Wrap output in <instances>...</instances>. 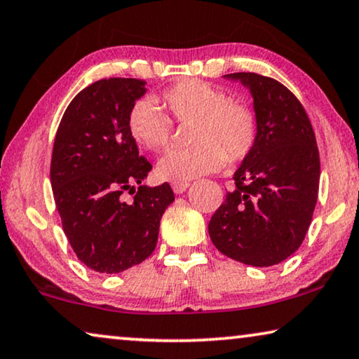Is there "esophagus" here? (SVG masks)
I'll list each match as a JSON object with an SVG mask.
<instances>
[{
    "label": "esophagus",
    "instance_id": "obj_1",
    "mask_svg": "<svg viewBox=\"0 0 359 359\" xmlns=\"http://www.w3.org/2000/svg\"><path fill=\"white\" fill-rule=\"evenodd\" d=\"M171 188H173L176 194H183L189 188V183L188 181H175V183H171Z\"/></svg>",
    "mask_w": 359,
    "mask_h": 359
}]
</instances>
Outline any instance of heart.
<instances>
[{
    "instance_id": "b5f03b06",
    "label": "heart",
    "mask_w": 359,
    "mask_h": 359,
    "mask_svg": "<svg viewBox=\"0 0 359 359\" xmlns=\"http://www.w3.org/2000/svg\"><path fill=\"white\" fill-rule=\"evenodd\" d=\"M176 121L191 123L192 141L188 149H171L158 162L163 180L188 181L220 170L226 160L240 162L252 152L257 139V118L246 103L228 100L226 92L209 82L186 79L160 97ZM128 131L139 145L150 150L168 147L173 123L157 103L144 98L128 115Z\"/></svg>"
}]
</instances>
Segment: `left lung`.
Segmentation results:
<instances>
[{
    "instance_id": "obj_1",
    "label": "left lung",
    "mask_w": 359,
    "mask_h": 359,
    "mask_svg": "<svg viewBox=\"0 0 359 359\" xmlns=\"http://www.w3.org/2000/svg\"><path fill=\"white\" fill-rule=\"evenodd\" d=\"M225 77L251 92L257 139L233 175L236 188L212 215L209 235L218 251L238 262L275 266L301 246L313 220L318 144L303 105L283 84L256 72Z\"/></svg>"
}]
</instances>
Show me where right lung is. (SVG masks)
<instances>
[{
	"label": "right lung",
	"instance_id": "obj_1",
	"mask_svg": "<svg viewBox=\"0 0 359 359\" xmlns=\"http://www.w3.org/2000/svg\"><path fill=\"white\" fill-rule=\"evenodd\" d=\"M145 92L141 79L93 82L72 98L56 131L50 168L56 209L76 256L100 273L145 261L175 201L168 183L142 186L152 165L139 155L128 115ZM124 190L135 191L133 201L122 199Z\"/></svg>",
	"mask_w": 359,
	"mask_h": 359
}]
</instances>
